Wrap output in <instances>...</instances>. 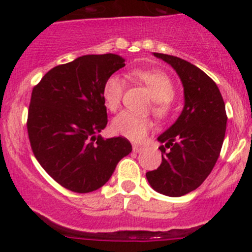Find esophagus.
<instances>
[{
    "mask_svg": "<svg viewBox=\"0 0 252 252\" xmlns=\"http://www.w3.org/2000/svg\"><path fill=\"white\" fill-rule=\"evenodd\" d=\"M142 150H144V147L140 146V145H134V146H133V151L136 152V154H139V152H141Z\"/></svg>",
    "mask_w": 252,
    "mask_h": 252,
    "instance_id": "34e87169",
    "label": "esophagus"
}]
</instances>
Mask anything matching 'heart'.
<instances>
[{
  "instance_id": "heart-1",
  "label": "heart",
  "mask_w": 252,
  "mask_h": 252,
  "mask_svg": "<svg viewBox=\"0 0 252 252\" xmlns=\"http://www.w3.org/2000/svg\"><path fill=\"white\" fill-rule=\"evenodd\" d=\"M134 75L145 84L154 100V113L158 118H164L171 111L169 101L174 97L175 88L172 79L161 70H134ZM126 81L119 75H111L105 81L102 89V98L108 110L114 112L119 108ZM152 123L149 118L130 112H122L112 121V130L117 135L131 141H141L151 129Z\"/></svg>"
}]
</instances>
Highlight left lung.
<instances>
[{"label":"left lung","instance_id":"8db88e82","mask_svg":"<svg viewBox=\"0 0 252 252\" xmlns=\"http://www.w3.org/2000/svg\"><path fill=\"white\" fill-rule=\"evenodd\" d=\"M172 65L184 88V107L174 124L157 138L162 163L146 173L159 194L178 197L197 189L212 172L227 128L220 89L205 72L179 57L154 53Z\"/></svg>","mask_w":252,"mask_h":252}]
</instances>
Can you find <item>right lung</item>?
Listing matches in <instances>:
<instances>
[{"label":"right lung","mask_w":252,"mask_h":252,"mask_svg":"<svg viewBox=\"0 0 252 252\" xmlns=\"http://www.w3.org/2000/svg\"><path fill=\"white\" fill-rule=\"evenodd\" d=\"M124 61L113 53L81 56L52 68L32 89L27 123L32 152L70 191L100 189L131 152L126 138L100 135L107 126L103 85Z\"/></svg>","instance_id":"obj_1"}]
</instances>
